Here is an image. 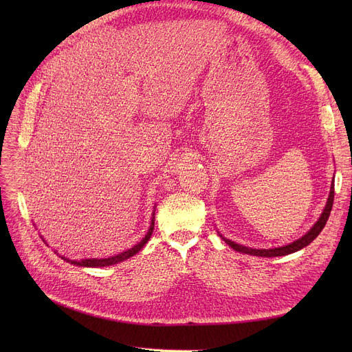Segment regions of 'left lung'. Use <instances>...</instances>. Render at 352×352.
Listing matches in <instances>:
<instances>
[{
    "instance_id": "8db88e82",
    "label": "left lung",
    "mask_w": 352,
    "mask_h": 352,
    "mask_svg": "<svg viewBox=\"0 0 352 352\" xmlns=\"http://www.w3.org/2000/svg\"><path fill=\"white\" fill-rule=\"evenodd\" d=\"M332 202H334V178H332V182H331V188H329V194H328V198H327V204L318 218V221L316 224H314L311 227L309 231H307L301 238H298L297 241H294L288 245H283V247H275V248H268V250H258V248H250V247H244V245H239L234 241H231V239H227L226 236L221 235L219 232V236L224 239V241L235 251L238 252H243V254H248V255H255V256H265V258H271V256H283V255H288V254H292V252H297L302 248H305L307 245H309L314 239H316L318 236V234L322 231V228L325 227L327 221H328V217L331 214V208H332Z\"/></svg>"
}]
</instances>
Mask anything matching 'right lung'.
Segmentation results:
<instances>
[{"mask_svg":"<svg viewBox=\"0 0 352 352\" xmlns=\"http://www.w3.org/2000/svg\"><path fill=\"white\" fill-rule=\"evenodd\" d=\"M155 208L153 211V217H151V224H150V228H148L145 236L141 239V241L138 244H135L133 248H129L126 251H122L117 255H113V256H108V258H82V260H69V258H65V256H61L64 261L67 263H71L77 267H89V268H101V267H109V265H116L118 263H122L125 260H128V258L134 256L137 252H140L144 245L150 241V238L153 235V231H154V221H155ZM43 241H45V239L43 238Z\"/></svg>","mask_w":352,"mask_h":352,"instance_id":"obj_1","label":"right lung"}]
</instances>
